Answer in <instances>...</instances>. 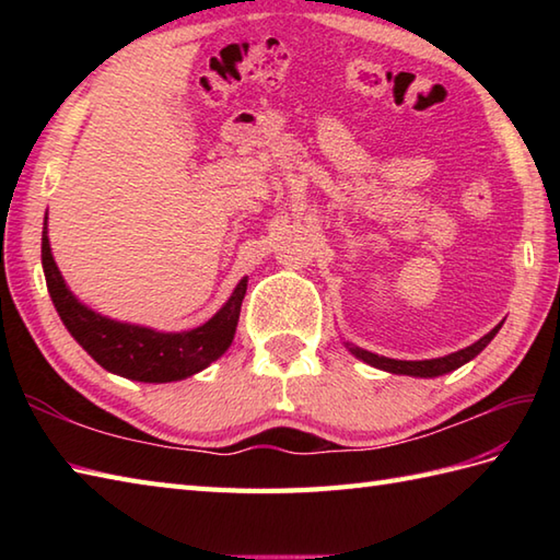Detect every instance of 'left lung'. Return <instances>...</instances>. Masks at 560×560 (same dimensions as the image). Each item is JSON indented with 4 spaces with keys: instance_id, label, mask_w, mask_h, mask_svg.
<instances>
[{
    "instance_id": "obj_1",
    "label": "left lung",
    "mask_w": 560,
    "mask_h": 560,
    "mask_svg": "<svg viewBox=\"0 0 560 560\" xmlns=\"http://www.w3.org/2000/svg\"><path fill=\"white\" fill-rule=\"evenodd\" d=\"M503 327L495 325L489 335H483L479 341H474L471 347L467 349H459L455 353H447V355H440V359H428V361H397V359H387V355H377V353H371L365 351L361 347H353V343L343 341V347H347L355 359L373 365V368H380V371L385 373H395V375H411V377H438V375H445V373H452L457 371V368H462L464 363H469L471 359H477V355L489 347L491 339L498 335V329Z\"/></svg>"
}]
</instances>
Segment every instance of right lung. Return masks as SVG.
<instances>
[{
  "instance_id": "obj_1",
  "label": "right lung",
  "mask_w": 560,
  "mask_h": 560,
  "mask_svg": "<svg viewBox=\"0 0 560 560\" xmlns=\"http://www.w3.org/2000/svg\"><path fill=\"white\" fill-rule=\"evenodd\" d=\"M40 253L47 291H50L59 319L69 329V335L79 341V347L108 373L137 380V383H177V380L205 371L233 343L247 291V277L241 279L231 299L209 323L185 331H159L105 317L83 305L69 291L50 249L47 213L43 221Z\"/></svg>"
}]
</instances>
